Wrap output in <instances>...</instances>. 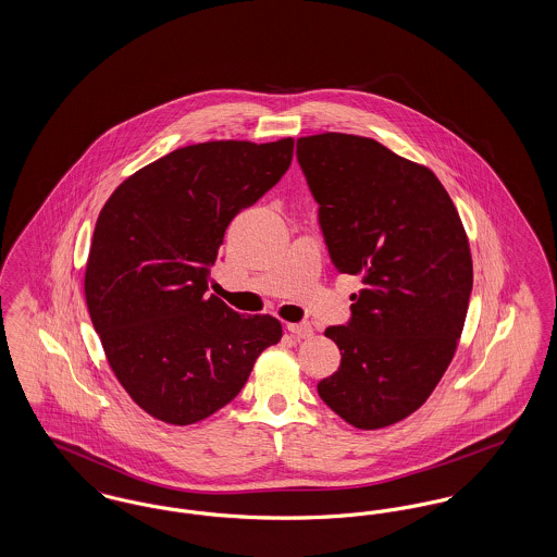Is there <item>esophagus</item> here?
I'll list each match as a JSON object with an SVG mask.
<instances>
[{
	"instance_id": "obj_1",
	"label": "esophagus",
	"mask_w": 557,
	"mask_h": 557,
	"mask_svg": "<svg viewBox=\"0 0 557 557\" xmlns=\"http://www.w3.org/2000/svg\"><path fill=\"white\" fill-rule=\"evenodd\" d=\"M288 332H290L292 336H296V338H311L313 336V327L307 321L288 323Z\"/></svg>"
}]
</instances>
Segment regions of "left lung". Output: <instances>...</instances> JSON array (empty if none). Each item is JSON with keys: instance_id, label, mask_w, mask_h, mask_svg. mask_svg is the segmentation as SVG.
<instances>
[{"instance_id": "8db88e82", "label": "left lung", "mask_w": 557, "mask_h": 557, "mask_svg": "<svg viewBox=\"0 0 557 557\" xmlns=\"http://www.w3.org/2000/svg\"><path fill=\"white\" fill-rule=\"evenodd\" d=\"M296 159L332 263L363 284L346 325L325 330L343 361L319 397L355 428L397 424L432 395L463 330L472 257L461 219L430 169L370 137H300Z\"/></svg>"}]
</instances>
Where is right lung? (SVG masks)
<instances>
[{"label": "right lung", "instance_id": "obj_1", "mask_svg": "<svg viewBox=\"0 0 557 557\" xmlns=\"http://www.w3.org/2000/svg\"><path fill=\"white\" fill-rule=\"evenodd\" d=\"M294 139L207 141L139 169L98 216L85 300L108 363L152 418L187 425L238 397L277 345L271 315H239L209 292L232 219L288 171Z\"/></svg>", "mask_w": 557, "mask_h": 557}]
</instances>
